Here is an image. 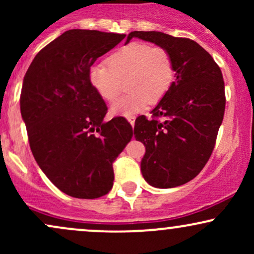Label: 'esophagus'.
I'll return each instance as SVG.
<instances>
[{
	"label": "esophagus",
	"mask_w": 254,
	"mask_h": 254,
	"mask_svg": "<svg viewBox=\"0 0 254 254\" xmlns=\"http://www.w3.org/2000/svg\"><path fill=\"white\" fill-rule=\"evenodd\" d=\"M127 122L132 125V127L135 125V119H136L135 116H127Z\"/></svg>",
	"instance_id": "34e87169"
}]
</instances>
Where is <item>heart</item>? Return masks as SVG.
Instances as JSON below:
<instances>
[{"instance_id": "obj_1", "label": "heart", "mask_w": 254, "mask_h": 254, "mask_svg": "<svg viewBox=\"0 0 254 254\" xmlns=\"http://www.w3.org/2000/svg\"><path fill=\"white\" fill-rule=\"evenodd\" d=\"M88 77L93 88L106 101L116 100L122 81H127L125 89L129 93L111 106V113L127 116L165 98L176 78V65L167 49L132 42L111 54L106 64L90 66Z\"/></svg>"}]
</instances>
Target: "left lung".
<instances>
[{"instance_id":"obj_1","label":"left lung","mask_w":254,"mask_h":254,"mask_svg":"<svg viewBox=\"0 0 254 254\" xmlns=\"http://www.w3.org/2000/svg\"><path fill=\"white\" fill-rule=\"evenodd\" d=\"M139 38L171 52L176 80L151 111L139 116L133 133L145 147L141 171L149 185L170 189L198 176L214 150L222 124L226 94L222 72L214 58L189 38L162 32L133 31L127 44Z\"/></svg>"}]
</instances>
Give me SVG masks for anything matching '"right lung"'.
<instances>
[{"label":"right lung","mask_w":254,"mask_h":254,"mask_svg":"<svg viewBox=\"0 0 254 254\" xmlns=\"http://www.w3.org/2000/svg\"><path fill=\"white\" fill-rule=\"evenodd\" d=\"M124 38L66 31L38 52L24 77L20 110L32 154L51 183L71 197L109 193L113 162L132 137L124 117L104 121L107 106L88 77L95 61Z\"/></svg>","instance_id":"right-lung-1"}]
</instances>
